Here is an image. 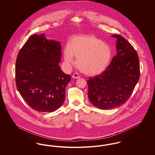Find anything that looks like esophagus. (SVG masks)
<instances>
[{"label":"esophagus","instance_id":"esophagus-1","mask_svg":"<svg viewBox=\"0 0 155 155\" xmlns=\"http://www.w3.org/2000/svg\"><path fill=\"white\" fill-rule=\"evenodd\" d=\"M72 77H73V78H75V79H78V78H80V75L79 74H78L77 73H75L73 74V76H72Z\"/></svg>","mask_w":155,"mask_h":155}]
</instances>
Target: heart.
I'll return each mask as SVG.
<instances>
[{
    "label": "heart",
    "instance_id": "1",
    "mask_svg": "<svg viewBox=\"0 0 155 155\" xmlns=\"http://www.w3.org/2000/svg\"><path fill=\"white\" fill-rule=\"evenodd\" d=\"M74 56L82 72L94 75L105 70L110 61L112 50L109 45L94 36L75 37L71 39L69 46L64 51L67 64L73 63Z\"/></svg>",
    "mask_w": 155,
    "mask_h": 155
}]
</instances>
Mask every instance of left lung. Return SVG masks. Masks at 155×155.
<instances>
[{"label": "left lung", "instance_id": "left-lung-1", "mask_svg": "<svg viewBox=\"0 0 155 155\" xmlns=\"http://www.w3.org/2000/svg\"><path fill=\"white\" fill-rule=\"evenodd\" d=\"M117 39V53L101 75L87 81L89 99L102 110H109L124 104L131 95L139 80L140 70L138 54L124 38Z\"/></svg>", "mask_w": 155, "mask_h": 155}]
</instances>
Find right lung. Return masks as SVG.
<instances>
[{
  "mask_svg": "<svg viewBox=\"0 0 155 155\" xmlns=\"http://www.w3.org/2000/svg\"><path fill=\"white\" fill-rule=\"evenodd\" d=\"M61 51L59 42L48 40L42 34L32 35L18 53L16 87L25 102L35 110L53 112L64 101L71 77L59 67Z\"/></svg>",
  "mask_w": 155,
  "mask_h": 155,
  "instance_id": "obj_1",
  "label": "right lung"
}]
</instances>
